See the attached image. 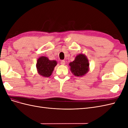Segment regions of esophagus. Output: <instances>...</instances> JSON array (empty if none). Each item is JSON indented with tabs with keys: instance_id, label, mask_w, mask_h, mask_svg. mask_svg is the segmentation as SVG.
I'll return each mask as SVG.
<instances>
[{
	"instance_id": "34e87169",
	"label": "esophagus",
	"mask_w": 128,
	"mask_h": 128,
	"mask_svg": "<svg viewBox=\"0 0 128 128\" xmlns=\"http://www.w3.org/2000/svg\"><path fill=\"white\" fill-rule=\"evenodd\" d=\"M60 64L62 65H64L65 64H66V62H65L64 60H61V62H60Z\"/></svg>"
}]
</instances>
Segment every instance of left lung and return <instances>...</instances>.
<instances>
[{"label":"left lung","instance_id":"obj_1","mask_svg":"<svg viewBox=\"0 0 128 128\" xmlns=\"http://www.w3.org/2000/svg\"><path fill=\"white\" fill-rule=\"evenodd\" d=\"M69 66L73 74L76 76L80 77L88 72L89 63L86 56L80 54L76 56L74 61L69 63Z\"/></svg>","mask_w":128,"mask_h":128}]
</instances>
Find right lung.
I'll list each match as a JSON object with an SVG mask.
<instances>
[{
  "instance_id": "obj_1",
  "label": "right lung",
  "mask_w": 128,
  "mask_h": 128,
  "mask_svg": "<svg viewBox=\"0 0 128 128\" xmlns=\"http://www.w3.org/2000/svg\"><path fill=\"white\" fill-rule=\"evenodd\" d=\"M56 64L55 60H50L47 57L41 56L37 60L36 67L39 74L48 77L51 75Z\"/></svg>"
}]
</instances>
